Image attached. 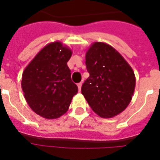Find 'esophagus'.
<instances>
[{
  "label": "esophagus",
  "instance_id": "obj_1",
  "mask_svg": "<svg viewBox=\"0 0 160 160\" xmlns=\"http://www.w3.org/2000/svg\"><path fill=\"white\" fill-rule=\"evenodd\" d=\"M82 85V82H79L78 84V90H79V91H81Z\"/></svg>",
  "mask_w": 160,
  "mask_h": 160
}]
</instances>
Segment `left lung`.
Listing matches in <instances>:
<instances>
[{"instance_id": "1", "label": "left lung", "mask_w": 160, "mask_h": 160, "mask_svg": "<svg viewBox=\"0 0 160 160\" xmlns=\"http://www.w3.org/2000/svg\"><path fill=\"white\" fill-rule=\"evenodd\" d=\"M90 73L82 94L93 111L102 118H113L125 110L132 99L135 76L116 49L104 42H94L86 53Z\"/></svg>"}]
</instances>
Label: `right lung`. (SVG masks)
Here are the masks:
<instances>
[{
    "label": "right lung",
    "mask_w": 160,
    "mask_h": 160,
    "mask_svg": "<svg viewBox=\"0 0 160 160\" xmlns=\"http://www.w3.org/2000/svg\"><path fill=\"white\" fill-rule=\"evenodd\" d=\"M72 50L62 42L49 43L25 67L22 88L32 111L46 119L58 118L66 113L78 93L67 66Z\"/></svg>",
    "instance_id": "right-lung-1"
}]
</instances>
